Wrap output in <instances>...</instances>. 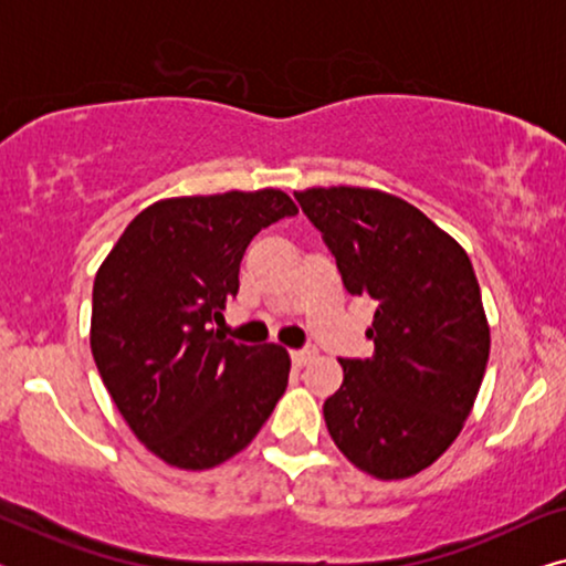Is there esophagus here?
<instances>
[{
  "mask_svg": "<svg viewBox=\"0 0 566 566\" xmlns=\"http://www.w3.org/2000/svg\"><path fill=\"white\" fill-rule=\"evenodd\" d=\"M316 355L314 347H306V350H291V360L296 363V366H306L308 360H312Z\"/></svg>",
  "mask_w": 566,
  "mask_h": 566,
  "instance_id": "34e87169",
  "label": "esophagus"
}]
</instances>
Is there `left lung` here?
<instances>
[{
	"instance_id": "8db88e82",
	"label": "left lung",
	"mask_w": 566,
	"mask_h": 566,
	"mask_svg": "<svg viewBox=\"0 0 566 566\" xmlns=\"http://www.w3.org/2000/svg\"><path fill=\"white\" fill-rule=\"evenodd\" d=\"M335 254L345 291L376 304L374 355L339 360L324 422L353 467L420 474L467 422L490 360V324L463 247L420 208L374 188L296 190Z\"/></svg>"
}]
</instances>
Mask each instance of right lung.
<instances>
[{
    "label": "right lung",
    "mask_w": 566,
    "mask_h": 566,
    "mask_svg": "<svg viewBox=\"0 0 566 566\" xmlns=\"http://www.w3.org/2000/svg\"><path fill=\"white\" fill-rule=\"evenodd\" d=\"M296 213L275 188L165 198L128 223L99 265L92 358L128 428L169 467L229 461L283 397L285 347L231 343L211 322L237 296L252 237Z\"/></svg>",
    "instance_id": "obj_1"
}]
</instances>
